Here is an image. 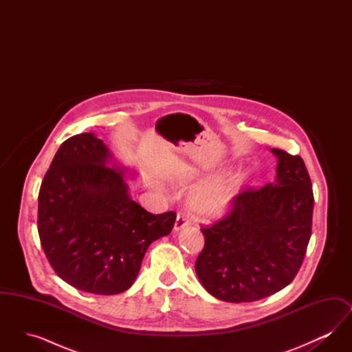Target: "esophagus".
Returning <instances> with one entry per match:
<instances>
[{"label": "esophagus", "instance_id": "34e87169", "mask_svg": "<svg viewBox=\"0 0 352 352\" xmlns=\"http://www.w3.org/2000/svg\"><path fill=\"white\" fill-rule=\"evenodd\" d=\"M186 226H188V219H187V217H186L184 214L179 212V214L177 215L175 223H174V231L178 232V231H181L182 228H184Z\"/></svg>", "mask_w": 352, "mask_h": 352}]
</instances>
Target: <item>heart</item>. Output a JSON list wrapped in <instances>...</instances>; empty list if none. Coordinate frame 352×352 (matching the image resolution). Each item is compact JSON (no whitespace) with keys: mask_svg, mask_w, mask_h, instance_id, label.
Segmentation results:
<instances>
[{"mask_svg":"<svg viewBox=\"0 0 352 352\" xmlns=\"http://www.w3.org/2000/svg\"><path fill=\"white\" fill-rule=\"evenodd\" d=\"M239 173H230L198 186L188 195L190 212L201 219H217L226 215L241 190Z\"/></svg>","mask_w":352,"mask_h":352,"instance_id":"b5f03b06","label":"heart"}]
</instances>
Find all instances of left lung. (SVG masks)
Returning <instances> with one entry per match:
<instances>
[{
	"label": "left lung",
	"instance_id": "left-lung-1",
	"mask_svg": "<svg viewBox=\"0 0 352 352\" xmlns=\"http://www.w3.org/2000/svg\"><path fill=\"white\" fill-rule=\"evenodd\" d=\"M276 179L241 191L228 215L201 228L195 270L204 289L226 302H253L290 284L311 236L314 195L300 155L270 149Z\"/></svg>",
	"mask_w": 352,
	"mask_h": 352
}]
</instances>
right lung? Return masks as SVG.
Here are the masks:
<instances>
[{"label": "right lung", "instance_id": "add662e5", "mask_svg": "<svg viewBox=\"0 0 352 352\" xmlns=\"http://www.w3.org/2000/svg\"><path fill=\"white\" fill-rule=\"evenodd\" d=\"M95 134H76L56 151L38 195V234L55 273L92 294L128 290L154 240L177 214L153 215L131 199L126 168Z\"/></svg>", "mask_w": 352, "mask_h": 352}]
</instances>
